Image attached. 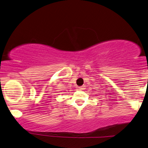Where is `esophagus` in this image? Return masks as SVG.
I'll list each match as a JSON object with an SVG mask.
<instances>
[{"mask_svg":"<svg viewBox=\"0 0 148 148\" xmlns=\"http://www.w3.org/2000/svg\"><path fill=\"white\" fill-rule=\"evenodd\" d=\"M79 89L80 90H84V86H81V87H79Z\"/></svg>","mask_w":148,"mask_h":148,"instance_id":"34e87169","label":"esophagus"}]
</instances>
